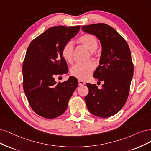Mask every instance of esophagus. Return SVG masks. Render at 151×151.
Instances as JSON below:
<instances>
[{"mask_svg":"<svg viewBox=\"0 0 151 151\" xmlns=\"http://www.w3.org/2000/svg\"><path fill=\"white\" fill-rule=\"evenodd\" d=\"M85 84V83L83 81H82L81 80H78V85L80 86H83V85H84Z\"/></svg>","mask_w":151,"mask_h":151,"instance_id":"esophagus-1","label":"esophagus"}]
</instances>
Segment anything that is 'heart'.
Returning <instances> with one entry per match:
<instances>
[{"label": "heart", "mask_w": 151, "mask_h": 151, "mask_svg": "<svg viewBox=\"0 0 151 151\" xmlns=\"http://www.w3.org/2000/svg\"><path fill=\"white\" fill-rule=\"evenodd\" d=\"M78 42L85 46L86 49L91 52V55H93L95 51L99 46V42L96 38L90 34L81 36L78 39ZM73 43L72 41L67 42L62 48V56L67 62H71L73 59ZM95 65L92 61H88L85 63L76 64L71 68V74L80 80H86L91 76L92 72L95 70Z\"/></svg>", "instance_id": "obj_1"}]
</instances>
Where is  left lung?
<instances>
[{"label": "left lung", "instance_id": "1", "mask_svg": "<svg viewBox=\"0 0 151 151\" xmlns=\"http://www.w3.org/2000/svg\"><path fill=\"white\" fill-rule=\"evenodd\" d=\"M86 33L96 36L101 45L100 65L93 76L104 81L102 88L87 83L85 97L87 108L93 115L109 117L122 109L127 100L134 65L127 42L113 27L104 23L82 26Z\"/></svg>", "mask_w": 151, "mask_h": 151}]
</instances>
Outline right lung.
I'll return each mask as SVG.
<instances>
[{"instance_id":"add662e5","label":"right lung","mask_w":151,"mask_h":151,"mask_svg":"<svg viewBox=\"0 0 151 151\" xmlns=\"http://www.w3.org/2000/svg\"><path fill=\"white\" fill-rule=\"evenodd\" d=\"M80 28L50 27L33 40L27 48L22 66L23 88L32 110L42 117L54 119L64 113L78 85L73 76L58 83L55 77L68 71L62 48Z\"/></svg>"}]
</instances>
